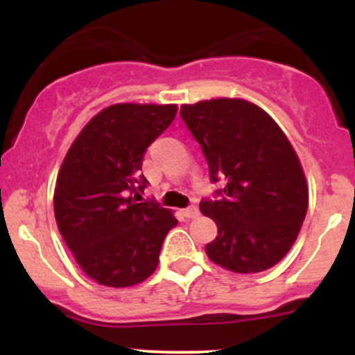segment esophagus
I'll use <instances>...</instances> for the list:
<instances>
[{
    "mask_svg": "<svg viewBox=\"0 0 355 355\" xmlns=\"http://www.w3.org/2000/svg\"><path fill=\"white\" fill-rule=\"evenodd\" d=\"M183 215H185L187 218H195V217H198V207H197V205L187 207V209L183 210Z\"/></svg>",
    "mask_w": 355,
    "mask_h": 355,
    "instance_id": "esophagus-1",
    "label": "esophagus"
}]
</instances>
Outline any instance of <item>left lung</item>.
Wrapping results in <instances>:
<instances>
[{"instance_id":"obj_1","label":"left lung","mask_w":355,"mask_h":355,"mask_svg":"<svg viewBox=\"0 0 355 355\" xmlns=\"http://www.w3.org/2000/svg\"><path fill=\"white\" fill-rule=\"evenodd\" d=\"M182 120L209 164L215 198H202L203 215L217 223L207 243L211 262L239 274L267 270L294 245L309 205V189L295 150L279 125L245 100L183 105Z\"/></svg>"}]
</instances>
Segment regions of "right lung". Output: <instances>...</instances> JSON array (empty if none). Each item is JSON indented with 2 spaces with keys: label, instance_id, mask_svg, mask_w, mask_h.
<instances>
[{
  "label": "right lung",
  "instance_id": "add662e5",
  "mask_svg": "<svg viewBox=\"0 0 355 355\" xmlns=\"http://www.w3.org/2000/svg\"><path fill=\"white\" fill-rule=\"evenodd\" d=\"M175 115V105H112L89 120L64 157L53 197L55 218L81 270L95 282H144L177 227L157 200L138 202L148 185L140 172L144 155Z\"/></svg>",
  "mask_w": 355,
  "mask_h": 355
}]
</instances>
